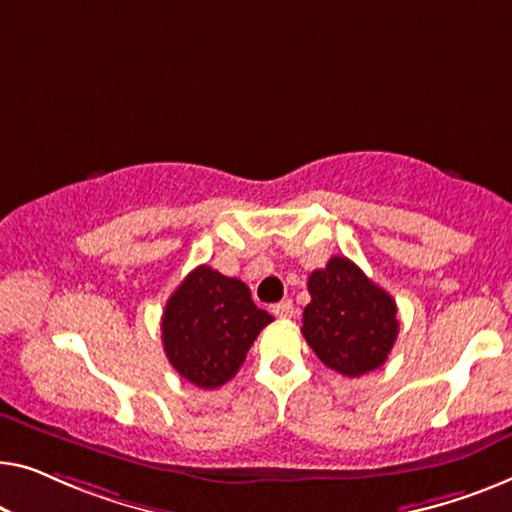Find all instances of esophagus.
Masks as SVG:
<instances>
[{
	"mask_svg": "<svg viewBox=\"0 0 512 512\" xmlns=\"http://www.w3.org/2000/svg\"><path fill=\"white\" fill-rule=\"evenodd\" d=\"M273 315H278V318H292L294 315V304L290 299H285V301H280V304H276L273 306Z\"/></svg>",
	"mask_w": 512,
	"mask_h": 512,
	"instance_id": "1",
	"label": "esophagus"
}]
</instances>
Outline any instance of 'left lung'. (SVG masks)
<instances>
[{
    "instance_id": "obj_1",
    "label": "left lung",
    "mask_w": 512,
    "mask_h": 512,
    "mask_svg": "<svg viewBox=\"0 0 512 512\" xmlns=\"http://www.w3.org/2000/svg\"><path fill=\"white\" fill-rule=\"evenodd\" d=\"M311 304L304 334L320 362L343 376H364L385 364L399 334L397 304L348 257H331L308 278Z\"/></svg>"
}]
</instances>
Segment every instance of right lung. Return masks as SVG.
Segmentation results:
<instances>
[{
    "label": "right lung",
    "instance_id": "1",
    "mask_svg": "<svg viewBox=\"0 0 512 512\" xmlns=\"http://www.w3.org/2000/svg\"><path fill=\"white\" fill-rule=\"evenodd\" d=\"M273 318L255 306L248 285L201 264L171 294L162 343L187 383L215 390L236 376L250 345Z\"/></svg>",
    "mask_w": 512,
    "mask_h": 512
}]
</instances>
